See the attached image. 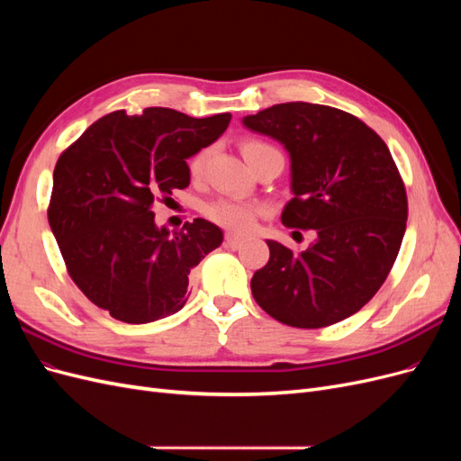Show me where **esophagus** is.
<instances>
[{"label":"esophagus","instance_id":"esophagus-1","mask_svg":"<svg viewBox=\"0 0 461 461\" xmlns=\"http://www.w3.org/2000/svg\"><path fill=\"white\" fill-rule=\"evenodd\" d=\"M225 244L229 246V248H240L242 244H244V239H242V236H236V234H227L225 236Z\"/></svg>","mask_w":461,"mask_h":461}]
</instances>
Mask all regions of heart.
Here are the masks:
<instances>
[{"instance_id": "heart-1", "label": "heart", "mask_w": 461, "mask_h": 461, "mask_svg": "<svg viewBox=\"0 0 461 461\" xmlns=\"http://www.w3.org/2000/svg\"><path fill=\"white\" fill-rule=\"evenodd\" d=\"M269 151H278L275 146L263 142V140H249L242 142V153L246 161L249 163L254 158L261 156V153H269ZM209 151L200 149L198 153H194L188 161V173L192 178H200L203 173V167L207 161ZM265 209L258 203H246L239 200H229V198H219L203 205V215L215 222V225L232 230V232H248L252 230L256 221L259 215H263Z\"/></svg>"}]
</instances>
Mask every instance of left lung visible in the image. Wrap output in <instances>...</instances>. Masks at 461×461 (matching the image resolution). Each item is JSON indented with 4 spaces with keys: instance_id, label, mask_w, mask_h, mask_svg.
<instances>
[{
    "instance_id": "obj_1",
    "label": "left lung",
    "mask_w": 461,
    "mask_h": 461,
    "mask_svg": "<svg viewBox=\"0 0 461 461\" xmlns=\"http://www.w3.org/2000/svg\"><path fill=\"white\" fill-rule=\"evenodd\" d=\"M242 122L290 153L294 198L283 225L317 234L303 252L267 240L252 294L288 327L339 323L383 286L406 232V186L390 149L364 121L329 105L276 104Z\"/></svg>"
}]
</instances>
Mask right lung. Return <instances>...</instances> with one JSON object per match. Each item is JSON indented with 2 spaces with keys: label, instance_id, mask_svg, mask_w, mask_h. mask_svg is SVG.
Segmentation results:
<instances>
[{
  "label": "right lung",
  "instance_id": "right-lung-1",
  "mask_svg": "<svg viewBox=\"0 0 461 461\" xmlns=\"http://www.w3.org/2000/svg\"><path fill=\"white\" fill-rule=\"evenodd\" d=\"M230 113L194 119L169 107L119 109L82 132L55 163L48 221L67 273L97 308L142 325L176 313L190 271L222 242L194 219L175 234L151 205L190 185L186 159L227 131Z\"/></svg>",
  "mask_w": 461,
  "mask_h": 461
}]
</instances>
